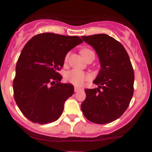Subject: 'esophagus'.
<instances>
[{"label":"esophagus","mask_w":152,"mask_h":152,"mask_svg":"<svg viewBox=\"0 0 152 152\" xmlns=\"http://www.w3.org/2000/svg\"><path fill=\"white\" fill-rule=\"evenodd\" d=\"M82 91V88H78V87H75V92H79V91Z\"/></svg>","instance_id":"esophagus-1"}]
</instances>
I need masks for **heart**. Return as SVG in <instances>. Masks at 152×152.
<instances>
[{
    "instance_id": "1",
    "label": "heart",
    "mask_w": 152,
    "mask_h": 152,
    "mask_svg": "<svg viewBox=\"0 0 152 152\" xmlns=\"http://www.w3.org/2000/svg\"><path fill=\"white\" fill-rule=\"evenodd\" d=\"M91 52L92 51L89 49H83L80 51V53H81L83 57H84L86 55ZM67 59H68V55L65 56V58H64L65 61H67ZM64 77H65L67 81H68L71 84L76 86H80L84 84V80H88L90 76L84 72H81L80 70L72 69L66 72V74L64 75Z\"/></svg>"
}]
</instances>
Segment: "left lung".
Masks as SVG:
<instances>
[{
  "label": "left lung",
  "mask_w": 152,
  "mask_h": 152,
  "mask_svg": "<svg viewBox=\"0 0 152 152\" xmlns=\"http://www.w3.org/2000/svg\"><path fill=\"white\" fill-rule=\"evenodd\" d=\"M81 38L94 47L101 67L94 80L98 88L84 90L81 110L92 123H111L123 115L133 95L132 65L124 46L111 36L96 34Z\"/></svg>",
  "instance_id": "left-lung-1"
}]
</instances>
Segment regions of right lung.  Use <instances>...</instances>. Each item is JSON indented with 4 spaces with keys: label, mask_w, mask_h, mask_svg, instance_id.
<instances>
[{
    "label": "right lung",
    "mask_w": 152,
    "mask_h": 152,
    "mask_svg": "<svg viewBox=\"0 0 152 152\" xmlns=\"http://www.w3.org/2000/svg\"><path fill=\"white\" fill-rule=\"evenodd\" d=\"M83 42L78 36L52 33L36 35L21 51L13 83L14 99L29 120L46 124L57 120L74 86L60 83L58 72L67 53Z\"/></svg>",
    "instance_id": "add662e5"
}]
</instances>
